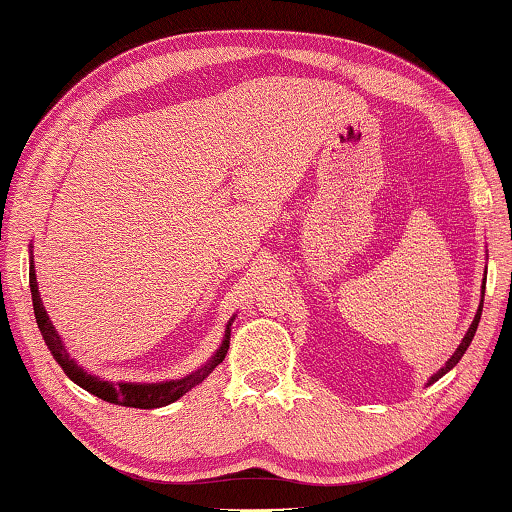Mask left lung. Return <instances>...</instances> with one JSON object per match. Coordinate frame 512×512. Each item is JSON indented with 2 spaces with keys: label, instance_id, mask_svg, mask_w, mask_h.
I'll use <instances>...</instances> for the list:
<instances>
[{
  "label": "left lung",
  "instance_id": "1",
  "mask_svg": "<svg viewBox=\"0 0 512 512\" xmlns=\"http://www.w3.org/2000/svg\"><path fill=\"white\" fill-rule=\"evenodd\" d=\"M483 288H485V286H483ZM480 314H483V300H480V307H478V311H476V318H473L471 328H469V330H466V335H464V339H462V344H459V346H457V351H455L453 355H450V358H448V362H446V365H443V367L439 369V372H436V374L432 376V379H429V381H427V385H432L434 381H439L443 374H448V372H450V369H453V367L457 365V362H459V360H462V355H464V351H466V348H469V344H471V339H473V335H476V330H478V323H480Z\"/></svg>",
  "mask_w": 512,
  "mask_h": 512
}]
</instances>
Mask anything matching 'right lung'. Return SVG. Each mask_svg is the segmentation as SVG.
<instances>
[{
	"label": "right lung",
	"instance_id": "obj_1",
	"mask_svg": "<svg viewBox=\"0 0 512 512\" xmlns=\"http://www.w3.org/2000/svg\"><path fill=\"white\" fill-rule=\"evenodd\" d=\"M29 288H32L36 325H39L41 335H43V339H46V346L50 348V353H53V358L59 362V367L64 369V374L69 376L73 383H78L83 390L92 392L94 397H99V399H103V402H110V404L133 406V409H159V406L173 404L182 395H187L191 388H196L198 383H203L207 376L212 374V369L226 358L228 344H231L228 339H231L233 318L226 325L224 342H221V346L217 348V353H214L201 369H196V372L184 376V379L164 381V383H110V381H101L99 376L87 374L83 367H78L76 360H73L71 355L66 353V346L62 342V337L57 335L55 325L50 323L46 309H43V302H41V295H39V284H36L34 265H29Z\"/></svg>",
	"mask_w": 512,
	"mask_h": 512
}]
</instances>
